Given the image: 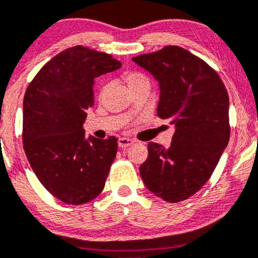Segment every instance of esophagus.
Returning <instances> with one entry per match:
<instances>
[{
    "label": "esophagus",
    "instance_id": "obj_1",
    "mask_svg": "<svg viewBox=\"0 0 258 258\" xmlns=\"http://www.w3.org/2000/svg\"><path fill=\"white\" fill-rule=\"evenodd\" d=\"M134 142H136V141L130 139V138H119L118 146H119V147H121V148H126V147H130L131 145H133Z\"/></svg>",
    "mask_w": 258,
    "mask_h": 258
}]
</instances>
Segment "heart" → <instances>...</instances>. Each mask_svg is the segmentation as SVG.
<instances>
[{
    "mask_svg": "<svg viewBox=\"0 0 258 258\" xmlns=\"http://www.w3.org/2000/svg\"><path fill=\"white\" fill-rule=\"evenodd\" d=\"M126 81H127V84L130 88L140 86V84H145V83L149 84L147 76L141 74V73H130V74H127V76H126Z\"/></svg>",
    "mask_w": 258,
    "mask_h": 258,
    "instance_id": "1",
    "label": "heart"
}]
</instances>
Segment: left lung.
I'll use <instances>...</instances> for the list:
<instances>
[{
  "instance_id": "obj_1",
  "label": "left lung",
  "mask_w": 258,
  "mask_h": 258,
  "mask_svg": "<svg viewBox=\"0 0 258 258\" xmlns=\"http://www.w3.org/2000/svg\"><path fill=\"white\" fill-rule=\"evenodd\" d=\"M132 60L159 82L157 116L175 125L170 147L148 144L141 178L163 201H185L210 179L228 145L227 90L213 68L179 46Z\"/></svg>"
}]
</instances>
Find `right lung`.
Wrapping results in <instances>:
<instances>
[{
    "instance_id": "add662e5",
    "label": "right lung",
    "mask_w": 258,
    "mask_h": 258,
    "mask_svg": "<svg viewBox=\"0 0 258 258\" xmlns=\"http://www.w3.org/2000/svg\"><path fill=\"white\" fill-rule=\"evenodd\" d=\"M121 62L83 46L64 49L29 84L23 101V145L46 190L59 201L81 205L104 189L117 154V138H86L94 82Z\"/></svg>"
}]
</instances>
